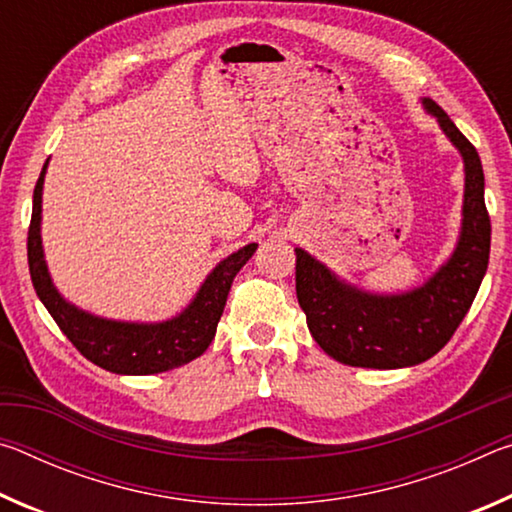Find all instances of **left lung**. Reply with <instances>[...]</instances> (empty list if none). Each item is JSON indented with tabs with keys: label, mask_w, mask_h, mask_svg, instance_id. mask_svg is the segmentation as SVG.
<instances>
[{
	"label": "left lung",
	"mask_w": 512,
	"mask_h": 512,
	"mask_svg": "<svg viewBox=\"0 0 512 512\" xmlns=\"http://www.w3.org/2000/svg\"><path fill=\"white\" fill-rule=\"evenodd\" d=\"M420 101L463 158V219L447 262L420 287L372 293L296 248V293L309 332L329 357L345 366L393 370L431 359L452 339L488 271L490 216L481 158L436 101Z\"/></svg>",
	"instance_id": "obj_1"
}]
</instances>
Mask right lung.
<instances>
[{"label":"right lung","mask_w":512,"mask_h":512,"mask_svg":"<svg viewBox=\"0 0 512 512\" xmlns=\"http://www.w3.org/2000/svg\"><path fill=\"white\" fill-rule=\"evenodd\" d=\"M47 162L33 189V214L29 228V271L31 282L42 305L47 307L56 325L85 359L115 375H158L185 366L210 348L216 334L225 300L235 275L244 268L257 244L239 248L216 264L196 291L192 302L160 323H135V320H112L94 316L76 307L56 289L45 262L42 248V185H45Z\"/></svg>","instance_id":"obj_1"}]
</instances>
